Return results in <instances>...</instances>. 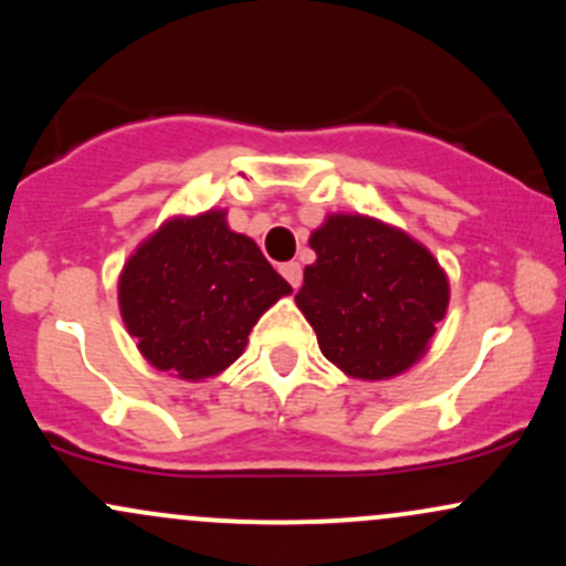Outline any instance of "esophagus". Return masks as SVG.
<instances>
[{"mask_svg":"<svg viewBox=\"0 0 566 566\" xmlns=\"http://www.w3.org/2000/svg\"><path fill=\"white\" fill-rule=\"evenodd\" d=\"M279 271H282V276L287 279L292 290L301 287V282H303V269H301V263H295V261L282 263V265H279Z\"/></svg>","mask_w":566,"mask_h":566,"instance_id":"34e87169","label":"esophagus"}]
</instances>
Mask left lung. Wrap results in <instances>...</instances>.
I'll use <instances>...</instances> for the list:
<instances>
[{
  "instance_id": "8db88e82",
  "label": "left lung",
  "mask_w": 566,
  "mask_h": 566,
  "mask_svg": "<svg viewBox=\"0 0 566 566\" xmlns=\"http://www.w3.org/2000/svg\"><path fill=\"white\" fill-rule=\"evenodd\" d=\"M295 303L322 354L348 378L388 380L423 359L450 305L431 250L396 226L335 212L311 233Z\"/></svg>"
}]
</instances>
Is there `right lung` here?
<instances>
[{"mask_svg": "<svg viewBox=\"0 0 566 566\" xmlns=\"http://www.w3.org/2000/svg\"><path fill=\"white\" fill-rule=\"evenodd\" d=\"M292 287L226 210L175 216L135 247L119 274V314L143 359L180 380L216 378Z\"/></svg>", "mask_w": 566, "mask_h": 566, "instance_id": "add662e5", "label": "right lung"}]
</instances>
